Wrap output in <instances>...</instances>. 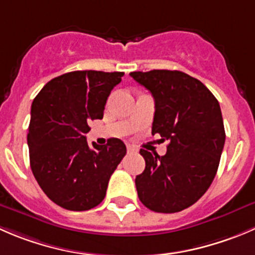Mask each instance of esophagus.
Segmentation results:
<instances>
[{
	"label": "esophagus",
	"mask_w": 255,
	"mask_h": 255,
	"mask_svg": "<svg viewBox=\"0 0 255 255\" xmlns=\"http://www.w3.org/2000/svg\"><path fill=\"white\" fill-rule=\"evenodd\" d=\"M127 150H128V153H134V152H137L138 148L135 147V145L128 144V145H127Z\"/></svg>",
	"instance_id": "obj_1"
}]
</instances>
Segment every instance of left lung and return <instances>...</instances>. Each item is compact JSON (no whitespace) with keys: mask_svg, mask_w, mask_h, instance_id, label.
Returning a JSON list of instances; mask_svg holds the SVG:
<instances>
[{"mask_svg":"<svg viewBox=\"0 0 255 255\" xmlns=\"http://www.w3.org/2000/svg\"><path fill=\"white\" fill-rule=\"evenodd\" d=\"M129 76L154 98L152 134L168 140L164 155L139 150L145 168L135 177L138 198L153 212H180L206 193L217 174L226 142L221 107L201 81L180 71Z\"/></svg>","mask_w":255,"mask_h":255,"instance_id":"left-lung-1","label":"left lung"}]
</instances>
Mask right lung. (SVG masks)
Wrapping results in <instances>:
<instances>
[{
	"label": "right lung",
	"mask_w": 255,
	"mask_h": 255,
	"mask_svg": "<svg viewBox=\"0 0 255 255\" xmlns=\"http://www.w3.org/2000/svg\"><path fill=\"white\" fill-rule=\"evenodd\" d=\"M123 72L75 71L49 81L31 106L27 143L37 183L53 203L88 211L105 199L108 182L127 153L118 138L88 145V122L102 120Z\"/></svg>",
	"instance_id": "add662e5"
}]
</instances>
